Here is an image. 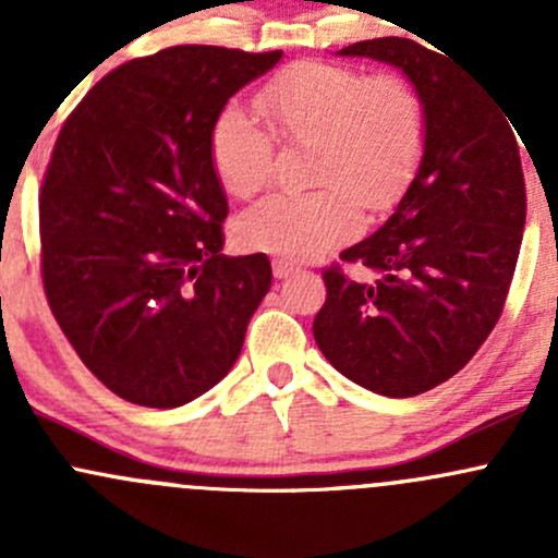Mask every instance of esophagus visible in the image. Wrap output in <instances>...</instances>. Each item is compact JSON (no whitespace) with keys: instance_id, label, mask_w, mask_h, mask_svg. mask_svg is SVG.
Here are the masks:
<instances>
[{"instance_id":"34e87169","label":"esophagus","mask_w":558,"mask_h":558,"mask_svg":"<svg viewBox=\"0 0 558 558\" xmlns=\"http://www.w3.org/2000/svg\"><path fill=\"white\" fill-rule=\"evenodd\" d=\"M300 272V267H296L294 262H286V258H275L272 262V275L275 278H289V275Z\"/></svg>"}]
</instances>
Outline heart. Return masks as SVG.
<instances>
[{
  "label": "heart",
  "mask_w": 558,
  "mask_h": 558,
  "mask_svg": "<svg viewBox=\"0 0 558 558\" xmlns=\"http://www.w3.org/2000/svg\"><path fill=\"white\" fill-rule=\"evenodd\" d=\"M269 132L229 105L210 126V161L229 196L247 199L272 178L275 137L313 145V194H272L238 218L247 251L315 258L348 243L364 210L397 205L426 148V112L413 83L393 72L362 75L326 61H296L253 97Z\"/></svg>",
  "instance_id": "1"
}]
</instances>
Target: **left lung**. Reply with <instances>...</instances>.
Returning <instances> with one entry per match:
<instances>
[{
  "label": "left lung",
  "mask_w": 558,
  "mask_h": 558,
  "mask_svg": "<svg viewBox=\"0 0 558 558\" xmlns=\"http://www.w3.org/2000/svg\"><path fill=\"white\" fill-rule=\"evenodd\" d=\"M340 56L408 75L424 102L426 148L393 216L340 253L378 280L356 283L340 264L324 269L313 337L353 384L415 397L453 378L502 315L526 223L519 143L502 105L442 50L378 37Z\"/></svg>",
  "instance_id": "8db88e82"
}]
</instances>
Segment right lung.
I'll return each mask as SVG.
<instances>
[{
    "label": "right lung",
    "mask_w": 558,
    "mask_h": 558,
    "mask_svg": "<svg viewBox=\"0 0 558 558\" xmlns=\"http://www.w3.org/2000/svg\"><path fill=\"white\" fill-rule=\"evenodd\" d=\"M280 56L174 45L105 75L61 126L39 191L45 296L126 402L167 410L210 391L272 286L264 253H221L210 126Z\"/></svg>",
    "instance_id": "add662e5"
}]
</instances>
